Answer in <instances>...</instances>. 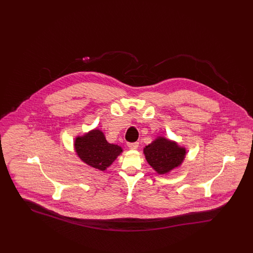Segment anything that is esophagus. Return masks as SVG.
Returning <instances> with one entry per match:
<instances>
[{"instance_id": "34e87169", "label": "esophagus", "mask_w": 253, "mask_h": 253, "mask_svg": "<svg viewBox=\"0 0 253 253\" xmlns=\"http://www.w3.org/2000/svg\"><path fill=\"white\" fill-rule=\"evenodd\" d=\"M138 142H128L127 143V146L130 148V149H132V150H135V149H137L138 148Z\"/></svg>"}]
</instances>
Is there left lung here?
<instances>
[{"label":"left lung","instance_id":"obj_1","mask_svg":"<svg viewBox=\"0 0 253 253\" xmlns=\"http://www.w3.org/2000/svg\"><path fill=\"white\" fill-rule=\"evenodd\" d=\"M144 155L147 162L159 174L167 173L183 162L186 150L165 137H158L146 146Z\"/></svg>","mask_w":253,"mask_h":253}]
</instances>
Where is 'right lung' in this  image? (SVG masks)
<instances>
[{"label": "right lung", "mask_w": 253, "mask_h": 253, "mask_svg": "<svg viewBox=\"0 0 253 253\" xmlns=\"http://www.w3.org/2000/svg\"><path fill=\"white\" fill-rule=\"evenodd\" d=\"M75 150L84 162L100 170L108 168L122 152L120 146L107 142L103 132L99 130L78 136L75 140Z\"/></svg>", "instance_id": "1"}]
</instances>
